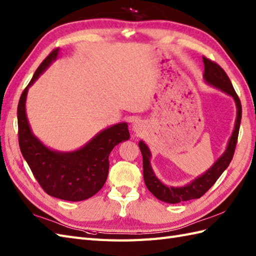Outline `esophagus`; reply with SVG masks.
I'll return each mask as SVG.
<instances>
[{
    "label": "esophagus",
    "mask_w": 256,
    "mask_h": 256,
    "mask_svg": "<svg viewBox=\"0 0 256 256\" xmlns=\"http://www.w3.org/2000/svg\"><path fill=\"white\" fill-rule=\"evenodd\" d=\"M144 128H145V126L140 121H138L133 124V130L136 133H140L142 130H144Z\"/></svg>",
    "instance_id": "1"
}]
</instances>
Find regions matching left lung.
Returning <instances> with one entry per match:
<instances>
[{"mask_svg":"<svg viewBox=\"0 0 256 256\" xmlns=\"http://www.w3.org/2000/svg\"><path fill=\"white\" fill-rule=\"evenodd\" d=\"M203 62L204 80L207 84L220 89V90L230 94V96L234 99V102L236 106V120L234 130L229 140L227 148H226L222 155L218 158L217 162L214 164L204 174L196 178L195 180H193L191 183L186 184V186L179 188L164 186V184L158 179L155 174H154L150 166L152 154L150 148H148V146L142 140L138 142L142 155V171H144V181L146 186L154 194V196H156L160 200L166 202V203L176 204L181 203V202L200 198V196H203L214 184H215V182L218 180V178L222 176V172L228 168L236 150L242 116L241 101L239 97H238L236 92H234V88L232 84H231L229 77L226 74L224 70L219 66L217 63L210 61V58H207L205 56H203Z\"/></svg>","mask_w":256,"mask_h":256,"instance_id":"1","label":"left lung"}]
</instances>
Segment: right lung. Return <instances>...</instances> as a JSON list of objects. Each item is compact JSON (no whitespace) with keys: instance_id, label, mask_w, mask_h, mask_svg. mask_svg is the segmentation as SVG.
Here are the masks:
<instances>
[{"instance_id":"obj_1","label":"right lung","mask_w":256,"mask_h":256,"mask_svg":"<svg viewBox=\"0 0 256 256\" xmlns=\"http://www.w3.org/2000/svg\"><path fill=\"white\" fill-rule=\"evenodd\" d=\"M58 48L39 65L28 86L24 89L17 106L18 142L36 180L46 194L70 202L84 200L104 186L109 172V155L118 142L128 140V123H118L101 130L85 146L74 152H60L44 146L32 134L26 116L28 88L56 60Z\"/></svg>"}]
</instances>
